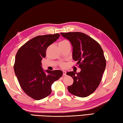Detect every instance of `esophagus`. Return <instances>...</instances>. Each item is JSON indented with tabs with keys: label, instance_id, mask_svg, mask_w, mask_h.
Returning a JSON list of instances; mask_svg holds the SVG:
<instances>
[{
	"label": "esophagus",
	"instance_id": "esophagus-1",
	"mask_svg": "<svg viewBox=\"0 0 123 123\" xmlns=\"http://www.w3.org/2000/svg\"><path fill=\"white\" fill-rule=\"evenodd\" d=\"M66 75V71H63V76H65Z\"/></svg>",
	"mask_w": 123,
	"mask_h": 123
}]
</instances>
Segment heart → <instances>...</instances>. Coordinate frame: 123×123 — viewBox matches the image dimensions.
Listing matches in <instances>:
<instances>
[{"label": "heart", "instance_id": "obj_1", "mask_svg": "<svg viewBox=\"0 0 123 123\" xmlns=\"http://www.w3.org/2000/svg\"><path fill=\"white\" fill-rule=\"evenodd\" d=\"M69 43V42L67 41V40H62V41L60 42H59V44H63V43ZM65 66H66V65H65V63H62L61 65V66L62 67V68H64V67H65Z\"/></svg>", "mask_w": 123, "mask_h": 123}]
</instances>
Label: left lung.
<instances>
[{
    "label": "left lung",
    "mask_w": 123,
    "mask_h": 123,
    "mask_svg": "<svg viewBox=\"0 0 123 123\" xmlns=\"http://www.w3.org/2000/svg\"><path fill=\"white\" fill-rule=\"evenodd\" d=\"M73 46V58L81 68L80 73L68 72L67 75L74 80L67 87L74 96L84 98L91 94L100 83L106 66L104 51L99 43L82 32L61 33Z\"/></svg>",
    "instance_id": "1"
}]
</instances>
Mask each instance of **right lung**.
<instances>
[{
    "mask_svg": "<svg viewBox=\"0 0 123 123\" xmlns=\"http://www.w3.org/2000/svg\"><path fill=\"white\" fill-rule=\"evenodd\" d=\"M60 36L58 33L38 36L30 40L17 51L14 69L23 91L35 100L44 98L51 93V86L62 75L61 70L45 73L41 61L50 45Z\"/></svg>",
    "mask_w": 123,
    "mask_h": 123,
    "instance_id": "right-lung-1",
    "label": "right lung"
}]
</instances>
